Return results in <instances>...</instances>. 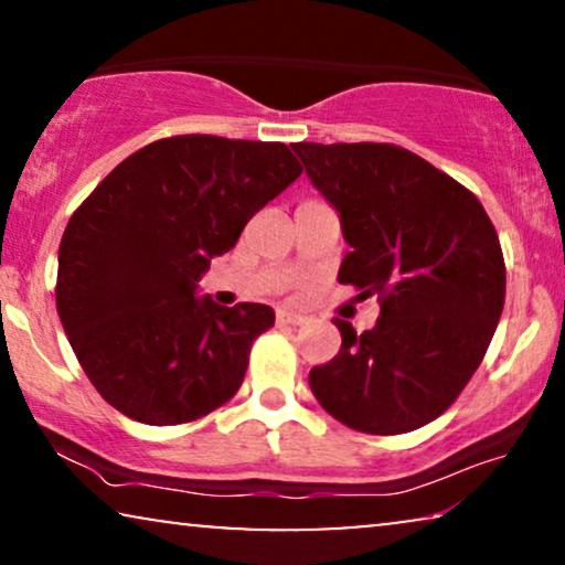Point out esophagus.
<instances>
[{"mask_svg":"<svg viewBox=\"0 0 565 565\" xmlns=\"http://www.w3.org/2000/svg\"><path fill=\"white\" fill-rule=\"evenodd\" d=\"M275 321L280 323V327H298V323L306 321V316H300L296 311H285V308H280L275 316Z\"/></svg>","mask_w":565,"mask_h":565,"instance_id":"34e87169","label":"esophagus"}]
</instances>
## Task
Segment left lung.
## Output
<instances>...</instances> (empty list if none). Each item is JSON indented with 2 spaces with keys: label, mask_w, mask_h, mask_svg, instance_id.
I'll use <instances>...</instances> for the list:
<instances>
[{
  "label": "left lung",
  "mask_w": 565,
  "mask_h": 565,
  "mask_svg": "<svg viewBox=\"0 0 565 565\" xmlns=\"http://www.w3.org/2000/svg\"><path fill=\"white\" fill-rule=\"evenodd\" d=\"M342 215L339 282L377 296L370 331L334 319L342 350L308 375L319 404L365 435H404L455 404L481 365L507 292L481 200L396 143H290Z\"/></svg>",
  "instance_id": "left-lung-1"
}]
</instances>
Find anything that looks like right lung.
<instances>
[{"label":"right lung","mask_w":565,"mask_h":565,"mask_svg":"<svg viewBox=\"0 0 565 565\" xmlns=\"http://www.w3.org/2000/svg\"><path fill=\"white\" fill-rule=\"evenodd\" d=\"M300 172L277 141L172 136L122 159L76 207L58 246L56 308L107 404L172 427L234 398L275 311L198 300V280Z\"/></svg>","instance_id":"1"}]
</instances>
